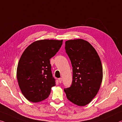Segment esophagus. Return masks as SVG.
<instances>
[{"instance_id": "1", "label": "esophagus", "mask_w": 122, "mask_h": 122, "mask_svg": "<svg viewBox=\"0 0 122 122\" xmlns=\"http://www.w3.org/2000/svg\"><path fill=\"white\" fill-rule=\"evenodd\" d=\"M58 81L60 83H61V81H62V78H60L58 79Z\"/></svg>"}]
</instances>
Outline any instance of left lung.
I'll list each match as a JSON object with an SVG mask.
<instances>
[{
    "label": "left lung",
    "instance_id": "left-lung-1",
    "mask_svg": "<svg viewBox=\"0 0 122 122\" xmlns=\"http://www.w3.org/2000/svg\"><path fill=\"white\" fill-rule=\"evenodd\" d=\"M65 49L73 68V78L71 86L64 92L72 103L85 106L97 94L102 81L100 58L95 48L81 39L66 41Z\"/></svg>",
    "mask_w": 122,
    "mask_h": 122
}]
</instances>
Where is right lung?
I'll list each match as a JSON object with an SVG mask.
<instances>
[{"mask_svg": "<svg viewBox=\"0 0 122 122\" xmlns=\"http://www.w3.org/2000/svg\"><path fill=\"white\" fill-rule=\"evenodd\" d=\"M63 40L43 39L34 41L20 58L17 78L20 89L28 101L37 103L46 99L56 85L50 59L59 51Z\"/></svg>", "mask_w": 122, "mask_h": 122, "instance_id": "add662e5", "label": "right lung"}]
</instances>
